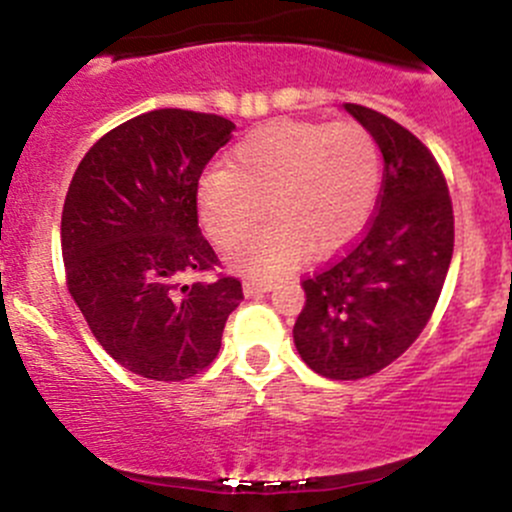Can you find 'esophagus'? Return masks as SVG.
<instances>
[{
  "label": "esophagus",
  "mask_w": 512,
  "mask_h": 512,
  "mask_svg": "<svg viewBox=\"0 0 512 512\" xmlns=\"http://www.w3.org/2000/svg\"><path fill=\"white\" fill-rule=\"evenodd\" d=\"M242 289H245L247 297H257V294H265L270 292L272 289V282H257V280H247L245 285H242Z\"/></svg>",
  "instance_id": "esophagus-1"
}]
</instances>
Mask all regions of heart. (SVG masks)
<instances>
[{
  "label": "heart",
  "mask_w": 512,
  "mask_h": 512,
  "mask_svg": "<svg viewBox=\"0 0 512 512\" xmlns=\"http://www.w3.org/2000/svg\"><path fill=\"white\" fill-rule=\"evenodd\" d=\"M381 190V151L361 123L280 121L242 138L230 168L198 183L200 223L210 240L232 247L271 205L277 221L242 239L230 255L237 270L275 277L312 247L329 255L369 223Z\"/></svg>",
  "instance_id": "obj_1"
}]
</instances>
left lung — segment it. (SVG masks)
<instances>
[{
	"label": "left lung",
	"instance_id": "1",
	"mask_svg": "<svg viewBox=\"0 0 512 512\" xmlns=\"http://www.w3.org/2000/svg\"><path fill=\"white\" fill-rule=\"evenodd\" d=\"M344 111L384 156L376 215L359 242L302 282L307 302L292 334L309 369L352 381L399 359L431 319L453 257V205L414 133L366 106Z\"/></svg>",
	"mask_w": 512,
	"mask_h": 512
}]
</instances>
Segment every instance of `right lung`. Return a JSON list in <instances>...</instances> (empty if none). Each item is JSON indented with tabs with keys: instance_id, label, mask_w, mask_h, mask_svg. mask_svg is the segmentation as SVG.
<instances>
[{
	"instance_id": "obj_1",
	"label": "right lung",
	"mask_w": 512,
	"mask_h": 512,
	"mask_svg": "<svg viewBox=\"0 0 512 512\" xmlns=\"http://www.w3.org/2000/svg\"><path fill=\"white\" fill-rule=\"evenodd\" d=\"M215 113L158 108L91 146L61 213L66 285L103 349L133 374L183 381L213 364L235 277L180 285L218 255L198 227V180L232 138Z\"/></svg>"
}]
</instances>
